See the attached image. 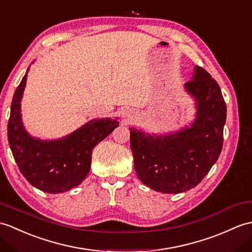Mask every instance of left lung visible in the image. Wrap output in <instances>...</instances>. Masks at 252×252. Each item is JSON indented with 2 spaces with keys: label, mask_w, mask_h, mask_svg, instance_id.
<instances>
[{
  "label": "left lung",
  "mask_w": 252,
  "mask_h": 252,
  "mask_svg": "<svg viewBox=\"0 0 252 252\" xmlns=\"http://www.w3.org/2000/svg\"><path fill=\"white\" fill-rule=\"evenodd\" d=\"M195 97L197 116L189 128L164 137H153L130 127L131 150L137 177L162 193L194 188L218 160L223 145L226 106L220 87L201 66L185 85Z\"/></svg>",
  "instance_id": "1"
}]
</instances>
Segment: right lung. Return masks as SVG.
I'll use <instances>...</instances> for the list:
<instances>
[{
  "mask_svg": "<svg viewBox=\"0 0 252 252\" xmlns=\"http://www.w3.org/2000/svg\"><path fill=\"white\" fill-rule=\"evenodd\" d=\"M27 75L14 93L7 125V137L20 173L35 188L47 193L65 192L78 186L90 171L92 150L119 122L109 118L91 120L59 140L32 138L23 128L20 101Z\"/></svg>",
  "mask_w": 252,
  "mask_h": 252,
  "instance_id": "obj_1",
  "label": "right lung"
}]
</instances>
